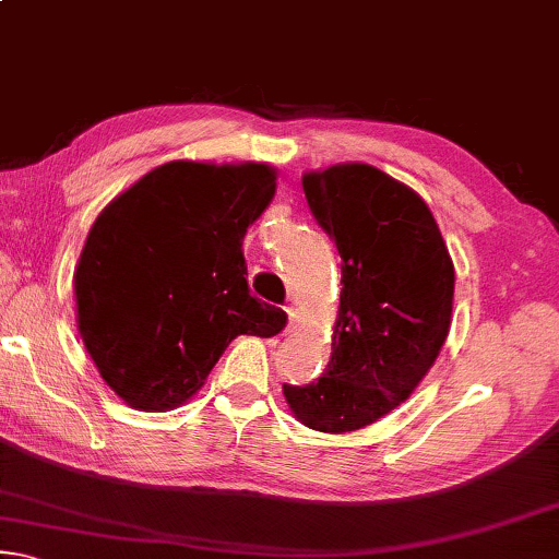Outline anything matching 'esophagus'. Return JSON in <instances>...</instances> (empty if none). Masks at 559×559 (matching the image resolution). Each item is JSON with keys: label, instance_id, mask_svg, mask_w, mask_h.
<instances>
[{"label": "esophagus", "instance_id": "obj_1", "mask_svg": "<svg viewBox=\"0 0 559 559\" xmlns=\"http://www.w3.org/2000/svg\"><path fill=\"white\" fill-rule=\"evenodd\" d=\"M286 316H288V325H286V330H288V333H290V330H293V328H296V318H298V313H296V308H293V306H288V308H286Z\"/></svg>", "mask_w": 559, "mask_h": 559}]
</instances>
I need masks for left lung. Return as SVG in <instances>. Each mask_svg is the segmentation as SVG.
I'll return each instance as SVG.
<instances>
[{
    "mask_svg": "<svg viewBox=\"0 0 559 559\" xmlns=\"http://www.w3.org/2000/svg\"><path fill=\"white\" fill-rule=\"evenodd\" d=\"M302 192L343 259V293L325 372L306 386L283 384V394L306 427L345 433L396 409L431 370L456 278L427 202L382 169L306 173Z\"/></svg>",
    "mask_w": 559,
    "mask_h": 559,
    "instance_id": "obj_1",
    "label": "left lung"
}]
</instances>
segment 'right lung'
Listing matches in <instances>:
<instances>
[{"label": "right lung", "mask_w": 559, "mask_h": 559, "mask_svg": "<svg viewBox=\"0 0 559 559\" xmlns=\"http://www.w3.org/2000/svg\"><path fill=\"white\" fill-rule=\"evenodd\" d=\"M276 192L263 163L159 165L91 226L75 318L106 384L140 412L202 390L236 335L271 337L286 313L251 296L241 241Z\"/></svg>", "instance_id": "add662e5"}]
</instances>
